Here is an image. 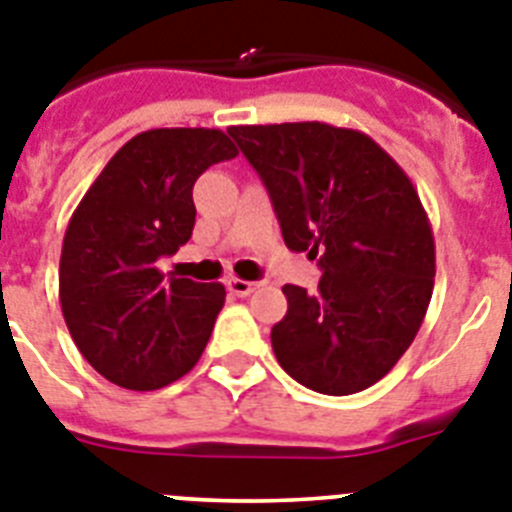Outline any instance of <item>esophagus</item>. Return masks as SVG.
<instances>
[{
  "instance_id": "1",
  "label": "esophagus",
  "mask_w": 512,
  "mask_h": 512,
  "mask_svg": "<svg viewBox=\"0 0 512 512\" xmlns=\"http://www.w3.org/2000/svg\"><path fill=\"white\" fill-rule=\"evenodd\" d=\"M259 287V282H248V279H227V290L233 292L235 298H246V295H251L253 290Z\"/></svg>"
}]
</instances>
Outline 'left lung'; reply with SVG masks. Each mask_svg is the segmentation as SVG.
<instances>
[{"label":"left lung","mask_w":512,"mask_h":512,"mask_svg":"<svg viewBox=\"0 0 512 512\" xmlns=\"http://www.w3.org/2000/svg\"><path fill=\"white\" fill-rule=\"evenodd\" d=\"M227 134L264 181L287 248L323 272L313 295L282 287L277 362L310 391H365L409 349L432 298L435 238L417 189L362 131L300 121Z\"/></svg>","instance_id":"left-lung-1"}]
</instances>
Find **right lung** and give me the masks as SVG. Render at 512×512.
Returning <instances> with one entry per match:
<instances>
[{
  "instance_id": "obj_1",
  "label": "right lung",
  "mask_w": 512,
  "mask_h": 512,
  "mask_svg": "<svg viewBox=\"0 0 512 512\" xmlns=\"http://www.w3.org/2000/svg\"><path fill=\"white\" fill-rule=\"evenodd\" d=\"M235 155L220 129L142 131L74 209L59 261L61 313L106 381L155 391L202 357L225 287L165 277L157 261L191 238L196 178Z\"/></svg>"
}]
</instances>
